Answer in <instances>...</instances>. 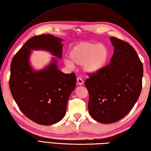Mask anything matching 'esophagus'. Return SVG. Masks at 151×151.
<instances>
[{"label":"esophagus","instance_id":"34e87169","mask_svg":"<svg viewBox=\"0 0 151 151\" xmlns=\"http://www.w3.org/2000/svg\"><path fill=\"white\" fill-rule=\"evenodd\" d=\"M76 81H77V84L80 86H82L84 84V81L81 77H78L77 79H76Z\"/></svg>","mask_w":151,"mask_h":151}]
</instances>
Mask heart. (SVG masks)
I'll return each instance as SVG.
<instances>
[{"mask_svg": "<svg viewBox=\"0 0 151 151\" xmlns=\"http://www.w3.org/2000/svg\"><path fill=\"white\" fill-rule=\"evenodd\" d=\"M109 56V50L104 45L82 41L69 50L68 57L70 62L65 60V63L69 67H72L73 64L82 65L86 73L93 74L104 68Z\"/></svg>", "mask_w": 151, "mask_h": 151, "instance_id": "b5f03b06", "label": "heart"}]
</instances>
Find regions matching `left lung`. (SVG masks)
I'll use <instances>...</instances> for the list:
<instances>
[{"mask_svg": "<svg viewBox=\"0 0 151 151\" xmlns=\"http://www.w3.org/2000/svg\"><path fill=\"white\" fill-rule=\"evenodd\" d=\"M110 64L100 71L88 73L85 81L89 92L88 110L99 123H114L129 113L142 88L143 63L130 45L115 37Z\"/></svg>", "mask_w": 151, "mask_h": 151, "instance_id": "obj_1", "label": "left lung"}]
</instances>
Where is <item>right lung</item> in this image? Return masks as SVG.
Here are the masks:
<instances>
[{
  "instance_id": "1",
  "label": "right lung",
  "mask_w": 151,
  "mask_h": 151,
  "mask_svg": "<svg viewBox=\"0 0 151 151\" xmlns=\"http://www.w3.org/2000/svg\"><path fill=\"white\" fill-rule=\"evenodd\" d=\"M62 41L51 34L31 37L11 63L9 84L12 97L25 116L39 124H55L65 116L76 77L74 73L65 74L58 69L56 60L40 71L33 70L29 56L32 50L43 49L62 58Z\"/></svg>"
}]
</instances>
